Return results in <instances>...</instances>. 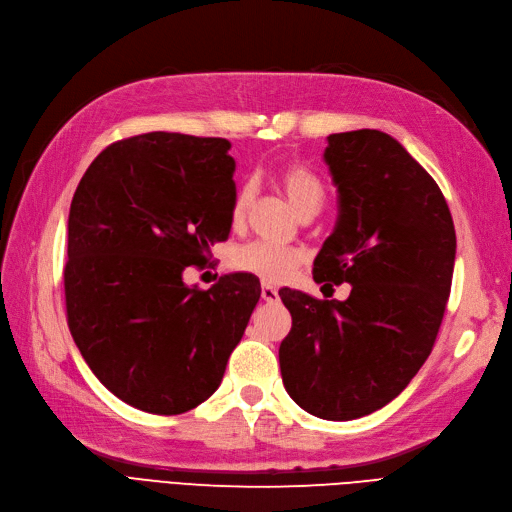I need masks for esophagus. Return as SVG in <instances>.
I'll return each mask as SVG.
<instances>
[{
    "instance_id": "34e87169",
    "label": "esophagus",
    "mask_w": 512,
    "mask_h": 512,
    "mask_svg": "<svg viewBox=\"0 0 512 512\" xmlns=\"http://www.w3.org/2000/svg\"><path fill=\"white\" fill-rule=\"evenodd\" d=\"M261 300L263 302H278V289H274L272 285H263L261 287Z\"/></svg>"
}]
</instances>
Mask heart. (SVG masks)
I'll list each match as a JSON object with an SVG mask.
<instances>
[{"mask_svg":"<svg viewBox=\"0 0 512 512\" xmlns=\"http://www.w3.org/2000/svg\"><path fill=\"white\" fill-rule=\"evenodd\" d=\"M276 185L287 197L289 206L300 214L317 212L323 202V185L317 174L308 170L302 163H289L276 174ZM253 204V187L244 185L238 193L232 206V223L240 227L249 214ZM302 255L285 246H276L270 242H249L242 244L232 255V266L240 272L253 274L266 283H280L289 274L300 268Z\"/></svg>","mask_w":512,"mask_h":512,"instance_id":"heart-1","label":"heart"}]
</instances>
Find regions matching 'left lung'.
I'll return each instance as SVG.
<instances>
[{
    "instance_id": "left-lung-1",
    "label": "left lung",
    "mask_w": 512,
    "mask_h": 512,
    "mask_svg": "<svg viewBox=\"0 0 512 512\" xmlns=\"http://www.w3.org/2000/svg\"><path fill=\"white\" fill-rule=\"evenodd\" d=\"M323 157L338 189V221L312 276L349 283L351 295L338 302L280 289L291 332L278 359L295 404L351 421L398 398L430 357L457 242L436 180L389 134H332Z\"/></svg>"
}]
</instances>
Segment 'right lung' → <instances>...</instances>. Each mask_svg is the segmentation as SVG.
I'll return each instance as SVG.
<instances>
[{"instance_id":"add662e5","label":"right lung","mask_w":512,"mask_h":512,"mask_svg":"<svg viewBox=\"0 0 512 512\" xmlns=\"http://www.w3.org/2000/svg\"><path fill=\"white\" fill-rule=\"evenodd\" d=\"M225 138L151 131L112 142L72 197L63 270L68 325L100 383L125 404L180 415L219 389L261 285L183 272L232 229L236 161Z\"/></svg>"}]
</instances>
